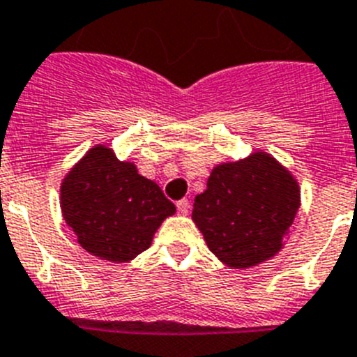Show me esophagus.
<instances>
[{
	"label": "esophagus",
	"mask_w": 357,
	"mask_h": 357,
	"mask_svg": "<svg viewBox=\"0 0 357 357\" xmlns=\"http://www.w3.org/2000/svg\"><path fill=\"white\" fill-rule=\"evenodd\" d=\"M176 208H178V212L181 213V215H187L188 210H190V201L188 199H181L176 203Z\"/></svg>",
	"instance_id": "esophagus-1"
}]
</instances>
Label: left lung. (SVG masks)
<instances>
[{
  "label": "left lung",
  "mask_w": 357,
  "mask_h": 357,
  "mask_svg": "<svg viewBox=\"0 0 357 357\" xmlns=\"http://www.w3.org/2000/svg\"><path fill=\"white\" fill-rule=\"evenodd\" d=\"M298 208L293 174L268 153H253L213 167L192 221L222 264L246 269L280 252Z\"/></svg>",
  "instance_id": "obj_1"
}]
</instances>
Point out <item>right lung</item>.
I'll return each mask as SVG.
<instances>
[{
	"label": "right lung",
	"instance_id": "add662e5",
	"mask_svg": "<svg viewBox=\"0 0 357 357\" xmlns=\"http://www.w3.org/2000/svg\"><path fill=\"white\" fill-rule=\"evenodd\" d=\"M61 210L86 252L109 262H129L145 252L167 217L176 213L161 188L95 145L61 183Z\"/></svg>",
	"mask_w": 357,
	"mask_h": 357
}]
</instances>
